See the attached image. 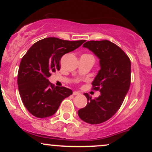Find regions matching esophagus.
<instances>
[{"label": "esophagus", "instance_id": "34e87169", "mask_svg": "<svg viewBox=\"0 0 152 152\" xmlns=\"http://www.w3.org/2000/svg\"><path fill=\"white\" fill-rule=\"evenodd\" d=\"M73 94H74V95H75V96H76V95H80L81 94H80L78 91H74V92H73Z\"/></svg>", "mask_w": 152, "mask_h": 152}]
</instances>
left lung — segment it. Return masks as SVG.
Here are the masks:
<instances>
[{
    "label": "left lung",
    "mask_w": 152,
    "mask_h": 152,
    "mask_svg": "<svg viewBox=\"0 0 152 152\" xmlns=\"http://www.w3.org/2000/svg\"><path fill=\"white\" fill-rule=\"evenodd\" d=\"M99 59L100 70L92 85L100 96L92 99L84 94L88 103L78 111L80 118L91 124L107 121L121 107L131 81L130 59L121 48L109 41H90L83 45Z\"/></svg>",
    "instance_id": "1"
}]
</instances>
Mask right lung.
Wrapping results in <instances>:
<instances>
[{
	"label": "right lung",
	"mask_w": 152,
	"mask_h": 152,
	"mask_svg": "<svg viewBox=\"0 0 152 152\" xmlns=\"http://www.w3.org/2000/svg\"><path fill=\"white\" fill-rule=\"evenodd\" d=\"M84 40L64 41L57 38L41 40L29 48L22 58L18 74V91L25 107L38 118L52 116L64 99L72 94L66 87L55 86L48 78L60 69L64 54L81 46Z\"/></svg>",
	"instance_id": "add662e5"
}]
</instances>
